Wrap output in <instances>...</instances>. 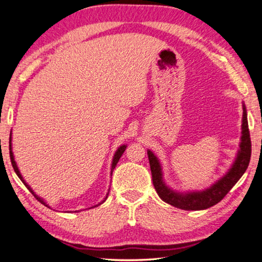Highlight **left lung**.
<instances>
[{"label":"left lung","instance_id":"8db88e82","mask_svg":"<svg viewBox=\"0 0 262 262\" xmlns=\"http://www.w3.org/2000/svg\"><path fill=\"white\" fill-rule=\"evenodd\" d=\"M242 141L239 145V151L233 165L229 169L224 177L213 183L211 187L202 191H190V192H178L170 189L166 186L162 179L161 165L158 158L154 156L153 152L147 149V156L151 166L152 181L153 186L164 202L173 205L175 208L182 210H204L224 199L225 195L232 189V187L238 182V180L245 173L251 159L252 145L250 138V131H248L247 113L245 104L243 105V123H242Z\"/></svg>","mask_w":262,"mask_h":262}]
</instances>
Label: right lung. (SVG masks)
Returning a JSON list of instances; mask_svg holds the SVG:
<instances>
[{
    "label": "right lung",
    "mask_w": 262,
    "mask_h": 262,
    "mask_svg": "<svg viewBox=\"0 0 262 262\" xmlns=\"http://www.w3.org/2000/svg\"><path fill=\"white\" fill-rule=\"evenodd\" d=\"M125 148H126V145H122V146H119L118 147V149H117V151H116V153H115V156H114V159H113V164H111V174H113V170L115 169V167H116V165H117V162H118V160L119 159H121V157H122V154L124 153V151H125ZM11 149H12V147H11V134H10V141H9V151H10V160H11V165H12V167H14V170H15V173L17 174V177H18L19 179H20V181H22L24 184H25V187H27L28 188V189L30 190V191H31L32 192V195L34 196V197H36V199L38 200V201H39V202L41 203V204H44L45 205V207H47V208H50L49 207V205H47L46 204V202H45V201L44 200H42V199H40V197L39 196H38V195H36V194H34V191L31 189V187H30L29 186V184L27 183V182H25L24 181V179H23V177H22V174H20V171H19V169H18V167H17V165H16V161H15V158H14V153H12V151H11ZM108 194H109V192H108ZM108 194H106V196H105V199L104 200H103L102 201V202L100 203V204H102L103 202H104V201L106 200V197H108ZM100 204H98V205H100ZM95 207H96V205H95ZM92 208H94V207H92Z\"/></svg>",
    "instance_id": "add662e5"
}]
</instances>
